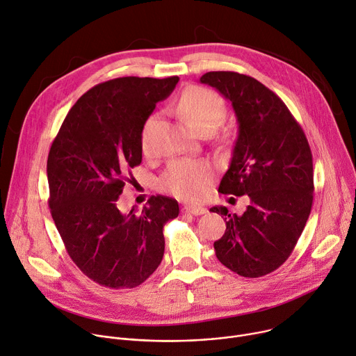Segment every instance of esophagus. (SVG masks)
<instances>
[{
  "label": "esophagus",
  "mask_w": 356,
  "mask_h": 356,
  "mask_svg": "<svg viewBox=\"0 0 356 356\" xmlns=\"http://www.w3.org/2000/svg\"><path fill=\"white\" fill-rule=\"evenodd\" d=\"M183 210H184V213H188L193 216H202V214L207 213V209L203 206H186Z\"/></svg>",
  "instance_id": "1"
}]
</instances>
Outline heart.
Here are the masks:
<instances>
[{
    "label": "heart",
    "mask_w": 356,
    "mask_h": 356,
    "mask_svg": "<svg viewBox=\"0 0 356 356\" xmlns=\"http://www.w3.org/2000/svg\"><path fill=\"white\" fill-rule=\"evenodd\" d=\"M177 111L193 132L197 135L204 131H216L225 116V104L216 92L202 88H186L177 101ZM157 123V115H150L142 129V147L149 150L152 134ZM211 168L206 161L180 160L170 165L160 180V186L170 195L180 199H200L210 183Z\"/></svg>",
    "instance_id": "heart-1"
}]
</instances>
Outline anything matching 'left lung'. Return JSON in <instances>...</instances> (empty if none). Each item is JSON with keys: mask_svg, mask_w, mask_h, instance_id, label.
I'll list each match as a JSON object with an SVG mask.
<instances>
[{"mask_svg": "<svg viewBox=\"0 0 356 356\" xmlns=\"http://www.w3.org/2000/svg\"><path fill=\"white\" fill-rule=\"evenodd\" d=\"M202 83L232 102L238 135L218 191L248 196L241 214L227 207L210 211L225 221L214 241L218 261L238 275L257 278L277 270L293 252L314 199L312 154L305 134L278 96L237 72H207Z\"/></svg>", "mask_w": 356, "mask_h": 356, "instance_id": "1", "label": "left lung"}]
</instances>
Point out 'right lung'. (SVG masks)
Wrapping results in <instances>:
<instances>
[{
  "instance_id": "right-lung-1",
  "label": "right lung",
  "mask_w": 356,
  "mask_h": 356,
  "mask_svg": "<svg viewBox=\"0 0 356 356\" xmlns=\"http://www.w3.org/2000/svg\"><path fill=\"white\" fill-rule=\"evenodd\" d=\"M177 76H124L99 83L71 108L52 142L47 175L49 207L78 268L109 288H135L161 263L163 225L179 203L152 196L142 211L122 213L118 199L142 163V129Z\"/></svg>"
}]
</instances>
